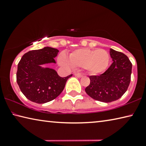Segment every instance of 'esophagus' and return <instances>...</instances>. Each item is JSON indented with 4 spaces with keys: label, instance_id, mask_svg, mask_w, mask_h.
<instances>
[{
    "label": "esophagus",
    "instance_id": "esophagus-1",
    "mask_svg": "<svg viewBox=\"0 0 146 146\" xmlns=\"http://www.w3.org/2000/svg\"><path fill=\"white\" fill-rule=\"evenodd\" d=\"M74 75H75V76H76V77H78V78H81V77H82V76H83L81 73H75Z\"/></svg>",
    "mask_w": 146,
    "mask_h": 146
}]
</instances>
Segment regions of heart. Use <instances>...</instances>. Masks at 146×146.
Instances as JSON below:
<instances>
[{"mask_svg":"<svg viewBox=\"0 0 146 146\" xmlns=\"http://www.w3.org/2000/svg\"><path fill=\"white\" fill-rule=\"evenodd\" d=\"M110 58V55L105 49L81 48L72 51L69 55V58L61 54L58 62L64 67L84 68L91 75H97L107 69Z\"/></svg>","mask_w":146,"mask_h":146,"instance_id":"b5f03b06","label":"heart"}]
</instances>
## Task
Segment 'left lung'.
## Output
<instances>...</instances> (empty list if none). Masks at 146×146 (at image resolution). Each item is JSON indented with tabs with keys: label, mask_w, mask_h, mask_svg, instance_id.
Listing matches in <instances>:
<instances>
[{
	"label": "left lung",
	"mask_w": 146,
	"mask_h": 146,
	"mask_svg": "<svg viewBox=\"0 0 146 146\" xmlns=\"http://www.w3.org/2000/svg\"><path fill=\"white\" fill-rule=\"evenodd\" d=\"M113 63L99 76H90V84L86 88V93L93 99L103 102L117 100L127 91L131 81L132 64L127 56L110 49Z\"/></svg>",
	"instance_id": "obj_1"
}]
</instances>
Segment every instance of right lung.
<instances>
[{
    "mask_svg": "<svg viewBox=\"0 0 146 146\" xmlns=\"http://www.w3.org/2000/svg\"><path fill=\"white\" fill-rule=\"evenodd\" d=\"M57 49L45 47L24 54L18 64L17 82L24 96L32 102L44 104L55 99L62 93L68 79L60 77L53 69L40 65L56 63Z\"/></svg>",
    "mask_w": 146,
    "mask_h": 146,
    "instance_id": "obj_1",
    "label": "right lung"
}]
</instances>
